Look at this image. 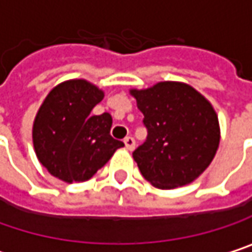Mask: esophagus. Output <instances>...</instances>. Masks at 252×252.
Masks as SVG:
<instances>
[{"label":"esophagus","instance_id":"esophagus-1","mask_svg":"<svg viewBox=\"0 0 252 252\" xmlns=\"http://www.w3.org/2000/svg\"><path fill=\"white\" fill-rule=\"evenodd\" d=\"M124 144H126V150H132L134 147H135V140H134L132 137H129V135H128V137L124 138Z\"/></svg>","mask_w":252,"mask_h":252}]
</instances>
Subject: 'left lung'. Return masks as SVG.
I'll list each match as a JSON object with an SVG mask.
<instances>
[{
    "label": "left lung",
    "instance_id": "left-lung-1",
    "mask_svg": "<svg viewBox=\"0 0 252 252\" xmlns=\"http://www.w3.org/2000/svg\"><path fill=\"white\" fill-rule=\"evenodd\" d=\"M144 115L147 140L132 153L146 180L174 189L196 180L212 163L220 140L218 115L202 94L183 82L131 89Z\"/></svg>",
    "mask_w": 252,
    "mask_h": 252
}]
</instances>
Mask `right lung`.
I'll return each mask as SVG.
<instances>
[{
	"mask_svg": "<svg viewBox=\"0 0 252 252\" xmlns=\"http://www.w3.org/2000/svg\"><path fill=\"white\" fill-rule=\"evenodd\" d=\"M103 91L85 79L64 80L40 105L33 123L38 161L66 183L86 182L124 143L111 137L112 117L92 115Z\"/></svg>",
	"mask_w": 252,
	"mask_h": 252,
	"instance_id": "add662e5",
	"label": "right lung"
}]
</instances>
